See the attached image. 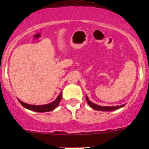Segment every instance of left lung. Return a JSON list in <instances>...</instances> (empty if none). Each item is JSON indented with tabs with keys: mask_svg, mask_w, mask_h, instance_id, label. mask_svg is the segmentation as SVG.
I'll return each instance as SVG.
<instances>
[{
	"mask_svg": "<svg viewBox=\"0 0 149 149\" xmlns=\"http://www.w3.org/2000/svg\"><path fill=\"white\" fill-rule=\"evenodd\" d=\"M86 102L87 103H88V104L89 105L92 109H96V110H99V111H107H107H113V110H116V109H120V108L123 107L125 106L124 104H123V105H120V106H115V107H102V106H100V105L95 104L91 102V101L88 100V98L87 97V96L86 97Z\"/></svg>",
	"mask_w": 149,
	"mask_h": 149,
	"instance_id": "left-lung-1",
	"label": "left lung"
}]
</instances>
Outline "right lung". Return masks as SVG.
<instances>
[{"label": "right lung", "mask_w": 149, "mask_h": 149, "mask_svg": "<svg viewBox=\"0 0 149 149\" xmlns=\"http://www.w3.org/2000/svg\"><path fill=\"white\" fill-rule=\"evenodd\" d=\"M61 96H62V93L61 92V94H59V96L57 97V99L55 100V101L52 102V103H49L48 104H45V105H30V104H26L23 102L20 101L19 99H18V100H19V102H20L21 104H22L23 107H24L25 108H26V109L34 111V112H49V111L53 110L55 107H57L58 106L61 99H62V97H61Z\"/></svg>", "instance_id": "obj_1"}]
</instances>
